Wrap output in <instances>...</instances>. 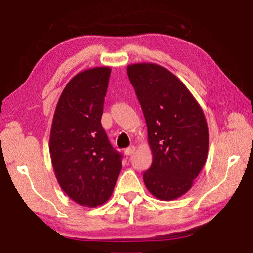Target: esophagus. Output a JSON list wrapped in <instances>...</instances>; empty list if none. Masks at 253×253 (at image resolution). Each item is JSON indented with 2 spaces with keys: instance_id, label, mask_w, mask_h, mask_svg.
I'll list each match as a JSON object with an SVG mask.
<instances>
[{
  "instance_id": "esophagus-1",
  "label": "esophagus",
  "mask_w": 253,
  "mask_h": 253,
  "mask_svg": "<svg viewBox=\"0 0 253 253\" xmlns=\"http://www.w3.org/2000/svg\"><path fill=\"white\" fill-rule=\"evenodd\" d=\"M135 150H136V148H135V146H130V148H127L125 150V154H126V156H131V154L135 152Z\"/></svg>"
}]
</instances>
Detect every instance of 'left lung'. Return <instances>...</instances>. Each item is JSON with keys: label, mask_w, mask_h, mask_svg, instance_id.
I'll use <instances>...</instances> for the list:
<instances>
[{"label": "left lung", "mask_w": 253, "mask_h": 253, "mask_svg": "<svg viewBox=\"0 0 253 253\" xmlns=\"http://www.w3.org/2000/svg\"><path fill=\"white\" fill-rule=\"evenodd\" d=\"M127 74L144 114L153 157L143 180L157 199H178L193 185L208 157L205 114L184 83L165 67L133 63Z\"/></svg>", "instance_id": "left-lung-1"}]
</instances>
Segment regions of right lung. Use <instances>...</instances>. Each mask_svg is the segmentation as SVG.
<instances>
[{"label":"right lung","instance_id":"obj_1","mask_svg":"<svg viewBox=\"0 0 253 253\" xmlns=\"http://www.w3.org/2000/svg\"><path fill=\"white\" fill-rule=\"evenodd\" d=\"M110 67L81 71L63 88L56 104L48 150L60 187L78 205L94 207L110 199L122 169L101 125Z\"/></svg>","mask_w":253,"mask_h":253}]
</instances>
